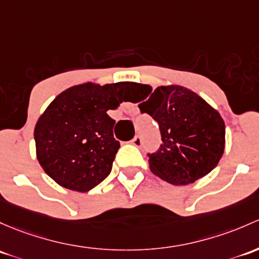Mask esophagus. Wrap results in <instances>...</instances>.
<instances>
[{
    "instance_id": "esophagus-1",
    "label": "esophagus",
    "mask_w": 259,
    "mask_h": 259,
    "mask_svg": "<svg viewBox=\"0 0 259 259\" xmlns=\"http://www.w3.org/2000/svg\"><path fill=\"white\" fill-rule=\"evenodd\" d=\"M133 145H135L137 148H140L141 145H143V139H141V137H139V135H137L134 139H133Z\"/></svg>"
}]
</instances>
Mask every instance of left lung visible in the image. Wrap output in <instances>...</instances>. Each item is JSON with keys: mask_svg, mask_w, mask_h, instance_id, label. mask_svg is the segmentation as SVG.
<instances>
[{"mask_svg": "<svg viewBox=\"0 0 259 259\" xmlns=\"http://www.w3.org/2000/svg\"><path fill=\"white\" fill-rule=\"evenodd\" d=\"M148 91L141 113L159 124L162 144L148 154L152 174L171 185H189L211 172L225 150V121L217 110L181 85ZM140 99V100H143ZM138 100V102H140Z\"/></svg>", "mask_w": 259, "mask_h": 259, "instance_id": "obj_1", "label": "left lung"}]
</instances>
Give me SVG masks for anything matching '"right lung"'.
Masks as SVG:
<instances>
[{"label":"right lung","mask_w":259,"mask_h":259,"mask_svg":"<svg viewBox=\"0 0 259 259\" xmlns=\"http://www.w3.org/2000/svg\"><path fill=\"white\" fill-rule=\"evenodd\" d=\"M137 83L72 87L48 105L34 127L37 159L65 189L87 192L108 178L120 143L108 115L127 100Z\"/></svg>","instance_id":"add662e5"}]
</instances>
